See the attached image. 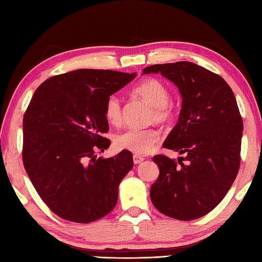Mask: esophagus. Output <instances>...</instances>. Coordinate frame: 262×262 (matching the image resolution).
Segmentation results:
<instances>
[{"label":"esophagus","instance_id":"34e87169","mask_svg":"<svg viewBox=\"0 0 262 262\" xmlns=\"http://www.w3.org/2000/svg\"><path fill=\"white\" fill-rule=\"evenodd\" d=\"M144 157L143 156H140V155H134L133 156V161H134V164H140L144 161Z\"/></svg>","mask_w":262,"mask_h":262}]
</instances>
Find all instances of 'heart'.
Wrapping results in <instances>:
<instances>
[{
    "label": "heart",
    "mask_w": 262,
    "mask_h": 262,
    "mask_svg": "<svg viewBox=\"0 0 262 262\" xmlns=\"http://www.w3.org/2000/svg\"><path fill=\"white\" fill-rule=\"evenodd\" d=\"M134 94L152 106L154 112L151 120L157 122H167L173 117V107L170 101V90L163 82L156 78H148L134 89ZM105 117L113 126L122 122L123 111L120 97L112 95L105 104ZM161 134L155 128L145 129H126L114 137L115 147L120 150L134 152L136 155H145L151 151L158 143Z\"/></svg>",
    "instance_id": "1"
}]
</instances>
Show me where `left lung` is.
<instances>
[{
    "instance_id": "obj_1",
    "label": "left lung",
    "mask_w": 262,
    "mask_h": 262,
    "mask_svg": "<svg viewBox=\"0 0 262 262\" xmlns=\"http://www.w3.org/2000/svg\"><path fill=\"white\" fill-rule=\"evenodd\" d=\"M151 73L161 74L179 89V120L163 147L185 158L177 162L164 155L154 156L159 177L150 188V198L158 211L172 219H200L223 200L238 174L243 120L237 100L220 75L192 62L143 69V74Z\"/></svg>"
}]
</instances>
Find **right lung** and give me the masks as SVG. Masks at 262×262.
<instances>
[{"instance_id":"right-lung-1","label":"right lung","mask_w":262,"mask_h":262,"mask_svg":"<svg viewBox=\"0 0 262 262\" xmlns=\"http://www.w3.org/2000/svg\"><path fill=\"white\" fill-rule=\"evenodd\" d=\"M136 74L77 69L46 79L23 118V163L35 190L61 219L90 223L113 210L133 155L97 158L111 144L105 104Z\"/></svg>"}]
</instances>
